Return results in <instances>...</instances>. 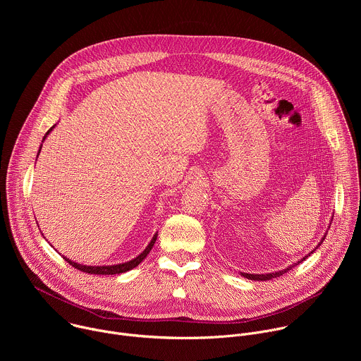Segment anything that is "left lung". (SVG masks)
<instances>
[{
  "instance_id": "left-lung-1",
  "label": "left lung",
  "mask_w": 361,
  "mask_h": 361,
  "mask_svg": "<svg viewBox=\"0 0 361 361\" xmlns=\"http://www.w3.org/2000/svg\"><path fill=\"white\" fill-rule=\"evenodd\" d=\"M333 221V220H331ZM331 224V223H330ZM329 228H330V226H329ZM327 234V233H326ZM326 234H324V237L322 238V241L317 244V247L313 250V251H316L320 245H322V243H323V240L326 238ZM313 251H310L308 252L305 257H302V259L300 260V262H297V263H294V264H291V266H288V267H286L284 270H280V271H276V273H269V274H248V273H240L243 277H245V279H248V280H254V281H266V280H271V279H276V277H280V276H283L284 273H287V271H290L293 267H295V266H298L300 263H302L304 260H307V257L310 255V254H313Z\"/></svg>"
}]
</instances>
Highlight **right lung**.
<instances>
[{
  "label": "right lung",
  "mask_w": 361,
  "mask_h": 361,
  "mask_svg": "<svg viewBox=\"0 0 361 361\" xmlns=\"http://www.w3.org/2000/svg\"><path fill=\"white\" fill-rule=\"evenodd\" d=\"M54 127H56V126H53V127H51V128L45 133V135H44V138H42V142H44V140L47 138V135H48L51 131H53ZM41 147H42V145H39L38 154H39V151H41ZM38 154H37V159H38ZM157 235H159V233L154 234V237L151 238V241L148 243V245L145 247V250H144L140 255H137L135 259H133V260H130V262H126V263H120V264H113V266H82V264H78V263H75V262L67 259V257H64V255H61V257H63V259H64L68 264H71L74 269H77V270H80V271H84V273H88V274H102V276L121 274V273H126V271L133 270L134 267H137V266L145 259L147 254L151 251L154 243H156Z\"/></svg>",
  "instance_id": "right-lung-1"
}]
</instances>
